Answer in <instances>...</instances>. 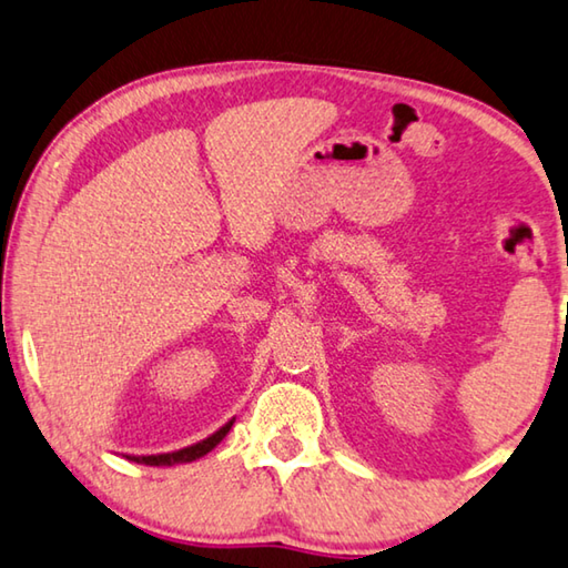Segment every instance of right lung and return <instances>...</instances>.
Instances as JSON below:
<instances>
[{
    "mask_svg": "<svg viewBox=\"0 0 568 568\" xmlns=\"http://www.w3.org/2000/svg\"><path fill=\"white\" fill-rule=\"evenodd\" d=\"M232 425H235V419H230L227 425H222L214 435L204 437L202 443H194L189 447H182V449H174V453H161V455H125V460L131 463H139V465H182V463H192V460H200V457H204L206 453H212L214 447H217L224 437H227V432L232 429Z\"/></svg>",
    "mask_w": 568,
    "mask_h": 568,
    "instance_id": "obj_1",
    "label": "right lung"
}]
</instances>
